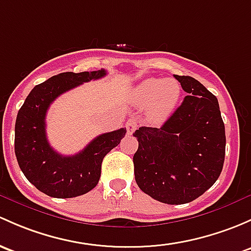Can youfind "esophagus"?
Wrapping results in <instances>:
<instances>
[{"mask_svg":"<svg viewBox=\"0 0 251 251\" xmlns=\"http://www.w3.org/2000/svg\"><path fill=\"white\" fill-rule=\"evenodd\" d=\"M137 121L134 120V119H130V120L126 123V130H127V133L128 134H132L134 131H136L137 128Z\"/></svg>","mask_w":251,"mask_h":251,"instance_id":"1","label":"esophagus"}]
</instances>
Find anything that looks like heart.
Here are the masks:
<instances>
[{
	"label": "heart",
	"instance_id": "obj_1",
	"mask_svg": "<svg viewBox=\"0 0 251 251\" xmlns=\"http://www.w3.org/2000/svg\"><path fill=\"white\" fill-rule=\"evenodd\" d=\"M181 96V86L174 79L149 78L133 90V101L141 107H148V117L152 121L166 120Z\"/></svg>",
	"mask_w": 251,
	"mask_h": 251
}]
</instances>
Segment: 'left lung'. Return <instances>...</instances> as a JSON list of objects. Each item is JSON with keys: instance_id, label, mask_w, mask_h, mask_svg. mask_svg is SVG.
I'll list each match as a JSON object with an SVG mask.
<instances>
[{"instance_id": "left-lung-1", "label": "left lung", "mask_w": 251, "mask_h": 251, "mask_svg": "<svg viewBox=\"0 0 251 251\" xmlns=\"http://www.w3.org/2000/svg\"><path fill=\"white\" fill-rule=\"evenodd\" d=\"M188 94L161 126H142L133 137L134 178L144 194L167 204H184L204 194L223 171L225 125L218 99L189 75H176Z\"/></svg>"}]
</instances>
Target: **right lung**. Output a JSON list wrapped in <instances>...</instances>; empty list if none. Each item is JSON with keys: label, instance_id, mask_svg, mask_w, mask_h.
<instances>
[{"label": "right lung", "instance_id": "1", "mask_svg": "<svg viewBox=\"0 0 251 251\" xmlns=\"http://www.w3.org/2000/svg\"><path fill=\"white\" fill-rule=\"evenodd\" d=\"M107 71L65 72L49 78L31 90L15 121V156L20 170L39 191L55 199L86 194L97 185L103 157L125 137L126 128L97 136L78 154L65 156L50 147L46 115L50 104L83 83L100 79Z\"/></svg>", "mask_w": 251, "mask_h": 251}]
</instances>
